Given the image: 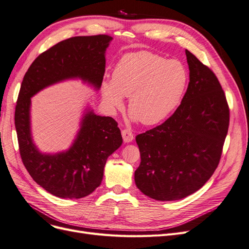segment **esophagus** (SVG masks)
I'll list each match as a JSON object with an SVG mask.
<instances>
[{
	"label": "esophagus",
	"mask_w": 249,
	"mask_h": 249,
	"mask_svg": "<svg viewBox=\"0 0 249 249\" xmlns=\"http://www.w3.org/2000/svg\"><path fill=\"white\" fill-rule=\"evenodd\" d=\"M122 135H123V139H124V143H130L134 140V135L130 130H126V128H124V130L122 131Z\"/></svg>",
	"instance_id": "esophagus-1"
}]
</instances>
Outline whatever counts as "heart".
<instances>
[{
  "instance_id": "b5f03b06",
  "label": "heart",
  "mask_w": 249,
  "mask_h": 249,
  "mask_svg": "<svg viewBox=\"0 0 249 249\" xmlns=\"http://www.w3.org/2000/svg\"><path fill=\"white\" fill-rule=\"evenodd\" d=\"M186 67L177 60H166L157 54L141 51L125 55L115 66L112 83L103 84L102 96L109 111L128 108L135 121L156 124L181 103L188 85Z\"/></svg>"
}]
</instances>
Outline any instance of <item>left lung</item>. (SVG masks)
<instances>
[{
    "label": "left lung",
    "mask_w": 249,
    "mask_h": 249,
    "mask_svg": "<svg viewBox=\"0 0 249 249\" xmlns=\"http://www.w3.org/2000/svg\"><path fill=\"white\" fill-rule=\"evenodd\" d=\"M189 82L182 102L160 125L136 137L141 163L135 172L140 191L159 201L196 192L220 162L230 112L210 67L186 50Z\"/></svg>",
    "instance_id": "obj_1"
}]
</instances>
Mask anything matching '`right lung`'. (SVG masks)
I'll list each match as a JSON object with an SVG mask.
<instances>
[{
    "label": "right lung",
    "mask_w": 249,
    "mask_h": 249,
    "mask_svg": "<svg viewBox=\"0 0 249 249\" xmlns=\"http://www.w3.org/2000/svg\"><path fill=\"white\" fill-rule=\"evenodd\" d=\"M111 41L106 35L64 39L38 55L23 77L15 108L19 151L34 181L59 198L78 199L100 186L107 158L123 144L121 130L112 117L89 109L68 150L42 153L32 137L31 98L49 86L77 77L99 90Z\"/></svg>",
    "instance_id": "1"
}]
</instances>
